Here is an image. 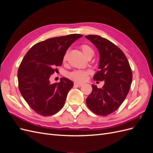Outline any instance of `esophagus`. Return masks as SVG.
I'll list each match as a JSON object with an SVG mask.
<instances>
[{"mask_svg": "<svg viewBox=\"0 0 153 153\" xmlns=\"http://www.w3.org/2000/svg\"><path fill=\"white\" fill-rule=\"evenodd\" d=\"M74 85L76 86V87H81L82 86V84H80V83H77V82H75L74 83Z\"/></svg>", "mask_w": 153, "mask_h": 153, "instance_id": "esophagus-1", "label": "esophagus"}]
</instances>
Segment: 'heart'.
Returning a JSON list of instances; mask_svg holds the SVG:
<instances>
[{"label": "heart", "mask_w": 153, "mask_h": 153, "mask_svg": "<svg viewBox=\"0 0 153 153\" xmlns=\"http://www.w3.org/2000/svg\"><path fill=\"white\" fill-rule=\"evenodd\" d=\"M80 48L82 51L83 53L85 56L89 53H94V50L90 46L87 45H81ZM68 56V52L64 54L63 57V61H65ZM90 74V71L85 70H75L69 74V77L71 80L75 81L76 82H84L86 80L87 76Z\"/></svg>", "instance_id": "b5f03b06"}]
</instances>
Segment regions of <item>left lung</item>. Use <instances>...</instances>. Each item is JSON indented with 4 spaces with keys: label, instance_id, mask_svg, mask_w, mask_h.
<instances>
[{
    "label": "left lung",
    "instance_id": "8db88e82",
    "mask_svg": "<svg viewBox=\"0 0 153 153\" xmlns=\"http://www.w3.org/2000/svg\"><path fill=\"white\" fill-rule=\"evenodd\" d=\"M85 38L96 46L100 55V71L94 80L105 82L102 88L92 85L86 104L94 114L105 116L119 108L127 96L132 82L131 69L123 51L111 41L97 35Z\"/></svg>",
    "mask_w": 153,
    "mask_h": 153
}]
</instances>
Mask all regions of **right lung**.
<instances>
[{
  "mask_svg": "<svg viewBox=\"0 0 153 153\" xmlns=\"http://www.w3.org/2000/svg\"><path fill=\"white\" fill-rule=\"evenodd\" d=\"M78 34L55 37L34 45L27 52L18 70V88L23 98L34 111L43 116L54 115L65 103L72 81L61 78L51 84L50 77L61 66L63 57Z\"/></svg>",
  "mask_w": 153,
  "mask_h": 153,
  "instance_id": "add662e5",
  "label": "right lung"
}]
</instances>
